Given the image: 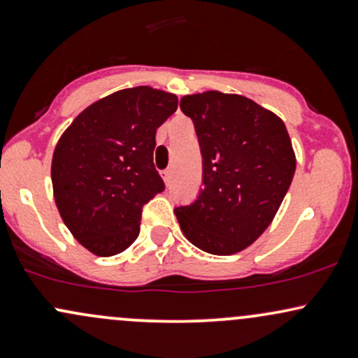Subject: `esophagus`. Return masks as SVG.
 Listing matches in <instances>:
<instances>
[{"label":"esophagus","mask_w":358,"mask_h":358,"mask_svg":"<svg viewBox=\"0 0 358 358\" xmlns=\"http://www.w3.org/2000/svg\"><path fill=\"white\" fill-rule=\"evenodd\" d=\"M159 175H162V178H163V182H165V185H170V182H171V170H163Z\"/></svg>","instance_id":"1"}]
</instances>
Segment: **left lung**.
Wrapping results in <instances>:
<instances>
[{
  "label": "left lung",
  "instance_id": "left-lung-1",
  "mask_svg": "<svg viewBox=\"0 0 358 358\" xmlns=\"http://www.w3.org/2000/svg\"><path fill=\"white\" fill-rule=\"evenodd\" d=\"M203 158L199 200L175 210L183 236L215 256L241 252L269 227L296 170L291 138L273 110L239 94H188Z\"/></svg>",
  "mask_w": 358,
  "mask_h": 358
}]
</instances>
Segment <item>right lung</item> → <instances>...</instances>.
Here are the masks:
<instances>
[{
  "label": "right lung",
  "mask_w": 358,
  "mask_h": 358,
  "mask_svg": "<svg viewBox=\"0 0 358 358\" xmlns=\"http://www.w3.org/2000/svg\"><path fill=\"white\" fill-rule=\"evenodd\" d=\"M178 97L150 85L121 89L85 108L53 150V199L67 229L94 256L136 241L143 205L165 190L153 165L156 129Z\"/></svg>",
  "instance_id": "right-lung-1"
}]
</instances>
